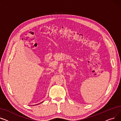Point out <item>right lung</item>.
Returning <instances> with one entry per match:
<instances>
[{"label":"right lung","mask_w":121,"mask_h":121,"mask_svg":"<svg viewBox=\"0 0 121 121\" xmlns=\"http://www.w3.org/2000/svg\"><path fill=\"white\" fill-rule=\"evenodd\" d=\"M41 103H42V102H41Z\"/></svg>","instance_id":"1"}]
</instances>
